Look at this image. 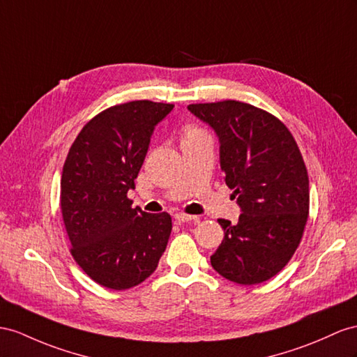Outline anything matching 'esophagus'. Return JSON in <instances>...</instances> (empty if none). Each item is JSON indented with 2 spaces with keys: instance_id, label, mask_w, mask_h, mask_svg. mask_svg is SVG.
<instances>
[{
  "instance_id": "34e87169",
  "label": "esophagus",
  "mask_w": 357,
  "mask_h": 357,
  "mask_svg": "<svg viewBox=\"0 0 357 357\" xmlns=\"http://www.w3.org/2000/svg\"><path fill=\"white\" fill-rule=\"evenodd\" d=\"M196 215H188V214H182V213H179V214H175V222L176 223H188V222H191V220H196Z\"/></svg>"
}]
</instances>
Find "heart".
<instances>
[{"mask_svg": "<svg viewBox=\"0 0 357 357\" xmlns=\"http://www.w3.org/2000/svg\"><path fill=\"white\" fill-rule=\"evenodd\" d=\"M199 134H204L200 130H197V128L195 126H188L187 131H185V137H191V135H199Z\"/></svg>", "mask_w": 357, "mask_h": 357, "instance_id": "heart-1", "label": "heart"}]
</instances>
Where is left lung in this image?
<instances>
[{"instance_id": "left-lung-1", "label": "left lung", "mask_w": 357, "mask_h": 357, "mask_svg": "<svg viewBox=\"0 0 357 357\" xmlns=\"http://www.w3.org/2000/svg\"><path fill=\"white\" fill-rule=\"evenodd\" d=\"M188 109L218 135L226 185L241 208L236 225L218 220L225 238L211 266L240 285L266 282L289 262L307 222L309 178L298 146L276 116L240 100Z\"/></svg>"}]
</instances>
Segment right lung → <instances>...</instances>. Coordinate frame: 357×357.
Listing matches in <instances>:
<instances>
[{
  "label": "right lung",
  "mask_w": 357,
  "mask_h": 357,
  "mask_svg": "<svg viewBox=\"0 0 357 357\" xmlns=\"http://www.w3.org/2000/svg\"><path fill=\"white\" fill-rule=\"evenodd\" d=\"M173 104L131 100L113 105L83 126L63 166L60 206L70 253L87 276L109 289H128L158 266L172 232L167 213L132 208L153 128Z\"/></svg>",
  "instance_id": "right-lung-1"
}]
</instances>
